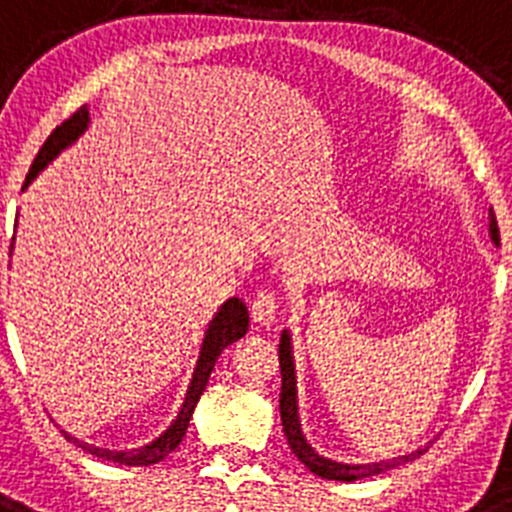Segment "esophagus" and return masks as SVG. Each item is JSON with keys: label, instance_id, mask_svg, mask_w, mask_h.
Listing matches in <instances>:
<instances>
[{"label": "esophagus", "instance_id": "esophagus-1", "mask_svg": "<svg viewBox=\"0 0 512 512\" xmlns=\"http://www.w3.org/2000/svg\"><path fill=\"white\" fill-rule=\"evenodd\" d=\"M277 307H279L277 295H274V292H269V289H264V292H259V295L253 297L251 318L261 325H269L271 320L277 318Z\"/></svg>", "mask_w": 512, "mask_h": 512}]
</instances>
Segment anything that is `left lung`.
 Masks as SVG:
<instances>
[{"mask_svg": "<svg viewBox=\"0 0 512 512\" xmlns=\"http://www.w3.org/2000/svg\"><path fill=\"white\" fill-rule=\"evenodd\" d=\"M490 235L492 241L500 243V230H497V220H490ZM279 366H282V392H279V413H282L284 436H287L289 449L297 459L310 469L312 474H318L323 479H336V482H356V479L377 477V474L390 472V469L408 464V461L418 459L423 449L413 451L408 456H397L390 461H374V464H341V461L325 459L318 451L312 449L307 438L302 436L300 428V413H297V379H295V356H292V341L289 333L284 330L282 341H279Z\"/></svg>", "mask_w": 512, "mask_h": 512, "instance_id": "8db88e82", "label": "left lung"}]
</instances>
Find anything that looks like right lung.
Here are the masks:
<instances>
[{"instance_id": "1", "label": "right lung", "mask_w": 512, "mask_h": 512, "mask_svg": "<svg viewBox=\"0 0 512 512\" xmlns=\"http://www.w3.org/2000/svg\"><path fill=\"white\" fill-rule=\"evenodd\" d=\"M89 125V110L87 107H81L76 110L69 120H63L48 140L43 143V148L38 151L35 156L33 166L27 171V179H25V187L33 182L38 171H43L45 166L51 164L53 158L63 151V148H69L76 138H79ZM248 330V307L243 305V300L238 297H230L220 310H217L215 318L210 320L205 330V341H202L200 348V359H197V366H194V374H192V382H189V390L187 397L182 402V410L176 415L174 423L166 428L156 441L146 443V446H140V449L133 451H110V449H99V446H92V443H81L76 438H71L66 433V438L74 443H79L81 449L87 451V454L97 456V459L104 461H115V464H125V467H151V464H158V461H164L171 451L182 443L184 433H187V425L189 418H192L194 408H197V402H200V395L205 392L207 387V379H210L212 369H215V361L217 356L223 354V348L230 346L233 341L246 336Z\"/></svg>"}]
</instances>
